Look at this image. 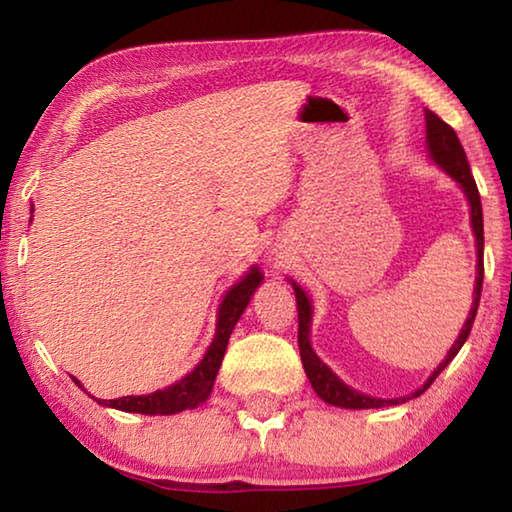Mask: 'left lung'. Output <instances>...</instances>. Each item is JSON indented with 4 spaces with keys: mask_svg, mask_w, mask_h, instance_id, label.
Wrapping results in <instances>:
<instances>
[{
    "mask_svg": "<svg viewBox=\"0 0 512 512\" xmlns=\"http://www.w3.org/2000/svg\"><path fill=\"white\" fill-rule=\"evenodd\" d=\"M424 121H427V149L431 160L443 167L449 176H452L467 196V203H470V216H472V230L476 237V287H474V302L470 309V316H467L465 325L458 334V339L454 341L452 348H449L447 357L440 361V366L431 372V377L424 381L422 388L418 391L406 395V397H395V400H379V397H370L363 395L359 391H354L348 384L334 375L323 361L316 357V352L311 350V341H309V327H311V302L307 298V293L302 291L296 282L289 280L293 284V291H296V302H298V348H300V359H302V368H305L309 384L314 388L316 395L320 400L332 404V406H341V409H381V406H395L402 404L411 397H420L427 388L436 381V377L447 368V363L452 361L458 350L463 348V343L470 336V329L474 325L476 318V309H479V300H481V287H483V210H481V196L479 189H476L474 176L470 171V162H467V155L463 151L461 142H458V135L454 133V128L445 124L436 112L424 110Z\"/></svg>",
    "mask_w": 512,
    "mask_h": 512,
    "instance_id": "left-lung-1",
    "label": "left lung"
}]
</instances>
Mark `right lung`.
Wrapping results in <instances>:
<instances>
[{
  "mask_svg": "<svg viewBox=\"0 0 512 512\" xmlns=\"http://www.w3.org/2000/svg\"><path fill=\"white\" fill-rule=\"evenodd\" d=\"M262 280L264 277L259 273V268L253 266L246 277H241L235 287H230V291L225 293V298L219 305V318H216V334L212 345L207 348L201 363L192 372H187L183 379L176 381V384L149 395H126L117 397V400H97V397H92V400H97L103 406H112V409L142 415H173L185 409H194V406L205 402L212 393L216 372L221 368L232 329H235L237 320L244 314V309L248 307L250 298H253V293L262 284ZM72 379L74 384L81 386L79 379Z\"/></svg>",
  "mask_w": 512,
  "mask_h": 512,
  "instance_id": "1",
  "label": "right lung"
}]
</instances>
